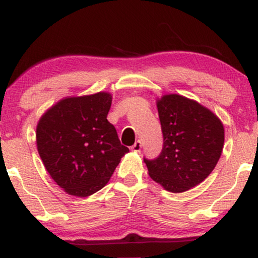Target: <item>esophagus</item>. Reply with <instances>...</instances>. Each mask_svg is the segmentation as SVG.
<instances>
[{
    "label": "esophagus",
    "mask_w": 258,
    "mask_h": 258,
    "mask_svg": "<svg viewBox=\"0 0 258 258\" xmlns=\"http://www.w3.org/2000/svg\"><path fill=\"white\" fill-rule=\"evenodd\" d=\"M141 148H142V143H141V141H136L135 144L132 147V150L135 151V153H139L141 150Z\"/></svg>",
    "instance_id": "obj_1"
}]
</instances>
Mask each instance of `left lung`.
I'll list each match as a JSON object with an SVG mask.
<instances>
[{
	"mask_svg": "<svg viewBox=\"0 0 258 258\" xmlns=\"http://www.w3.org/2000/svg\"><path fill=\"white\" fill-rule=\"evenodd\" d=\"M156 104L163 148L157 158L144 162L150 177L165 190L186 191L216 167L223 150V124L213 111L182 95H163Z\"/></svg>",
	"mask_w": 258,
	"mask_h": 258,
	"instance_id": "8db88e82",
	"label": "left lung"
}]
</instances>
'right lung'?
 <instances>
[{"label":"right lung","instance_id":"1","mask_svg":"<svg viewBox=\"0 0 258 258\" xmlns=\"http://www.w3.org/2000/svg\"><path fill=\"white\" fill-rule=\"evenodd\" d=\"M111 101L104 91L62 98L37 123L44 168L69 195L87 197L101 190L129 151L107 119Z\"/></svg>","mask_w":258,"mask_h":258}]
</instances>
